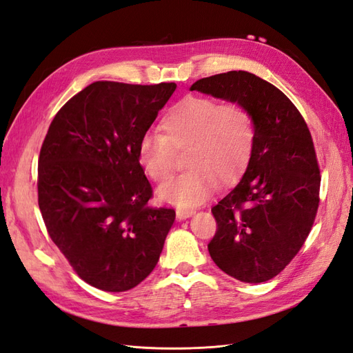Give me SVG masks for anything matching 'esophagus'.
I'll return each instance as SVG.
<instances>
[{"label":"esophagus","instance_id":"obj_1","mask_svg":"<svg viewBox=\"0 0 353 353\" xmlns=\"http://www.w3.org/2000/svg\"><path fill=\"white\" fill-rule=\"evenodd\" d=\"M194 213H195L194 210H177L176 212L179 219H186V218H189V216H192Z\"/></svg>","mask_w":353,"mask_h":353}]
</instances>
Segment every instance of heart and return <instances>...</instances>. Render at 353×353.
<instances>
[{
  "mask_svg": "<svg viewBox=\"0 0 353 353\" xmlns=\"http://www.w3.org/2000/svg\"><path fill=\"white\" fill-rule=\"evenodd\" d=\"M161 134H144L137 162L153 182H164L183 152L186 170L159 188L162 201L189 209L203 203L219 185H231L245 173L256 141L255 117L239 101L188 97L173 105L159 123Z\"/></svg>",
  "mask_w": 353,
  "mask_h": 353,
  "instance_id": "b5f03b06",
  "label": "heart"
}]
</instances>
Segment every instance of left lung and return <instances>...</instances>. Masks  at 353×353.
<instances>
[{
  "label": "left lung",
  "mask_w": 353,
  "mask_h": 353,
  "mask_svg": "<svg viewBox=\"0 0 353 353\" xmlns=\"http://www.w3.org/2000/svg\"><path fill=\"white\" fill-rule=\"evenodd\" d=\"M191 90L239 101L255 117L256 141L245 176L212 207L214 264L231 277L261 283L300 252L319 207L321 170L307 123L282 90L248 71L196 80Z\"/></svg>",
  "instance_id": "1"
}]
</instances>
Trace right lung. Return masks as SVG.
Masks as SVG:
<instances>
[{
	"label": "right lung",
	"mask_w": 353,
	"mask_h": 353,
	"mask_svg": "<svg viewBox=\"0 0 353 353\" xmlns=\"http://www.w3.org/2000/svg\"><path fill=\"white\" fill-rule=\"evenodd\" d=\"M176 83L99 80L59 108L39 157V207L52 241L90 286L123 292L159 261L176 212L150 207L137 146Z\"/></svg>",
	"instance_id": "obj_1"
}]
</instances>
